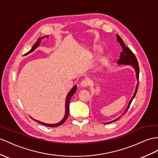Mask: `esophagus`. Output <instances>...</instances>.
<instances>
[{"label": "esophagus", "mask_w": 158, "mask_h": 158, "mask_svg": "<svg viewBox=\"0 0 158 158\" xmlns=\"http://www.w3.org/2000/svg\"><path fill=\"white\" fill-rule=\"evenodd\" d=\"M88 84H89V83H88L87 80H83L81 83H80V86L82 88H86L88 86Z\"/></svg>", "instance_id": "obj_1"}]
</instances>
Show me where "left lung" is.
<instances>
[{
  "instance_id": "1",
  "label": "left lung",
  "mask_w": 158,
  "mask_h": 158,
  "mask_svg": "<svg viewBox=\"0 0 158 158\" xmlns=\"http://www.w3.org/2000/svg\"><path fill=\"white\" fill-rule=\"evenodd\" d=\"M117 41L118 42L119 44H120L121 46L123 48V51L121 53V55H120V58L118 59V64H125V65H131V66H132L134 68H135V70L136 72V77H137V86H136V89L135 91L134 92V94L132 97L131 99L130 100V101L128 104V106L127 107V109L125 110V112L123 113L122 114H125L127 110L129 109V106L131 103L133 99L134 98V97H135V95L137 94V89H138V86H139V64H138V61L137 60L135 56L134 55V53L132 52L131 50L129 48L126 47L123 41L121 38V37L118 35H117ZM121 117V115L119 117H118L117 118L114 119V120L112 121H110L108 123H113L114 121H117L118 119Z\"/></svg>"
}]
</instances>
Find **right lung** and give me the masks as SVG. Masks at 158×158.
<instances>
[{"label": "right lung", "mask_w": 158, "mask_h": 158, "mask_svg": "<svg viewBox=\"0 0 158 158\" xmlns=\"http://www.w3.org/2000/svg\"><path fill=\"white\" fill-rule=\"evenodd\" d=\"M45 37H48V36H44V37H41L39 38V39L37 40V41L36 42L35 44H34V45L33 46L32 48L31 49L30 51H29L27 53H26V54L27 55V54H29V53L33 52L34 51V50L35 49L38 47V46H39V45H40V42H41V40L42 39H44V38ZM76 90H77V86H76V85H75L74 87H73V88H72V90H71L70 92H69V93H68V95H67L66 98V111H65V115H64V118H63L62 119H61V121H60L59 123H56V124H48V123H42V122H41V121L35 120V119L32 118L33 120L39 123H40V124H41V125H45V126H46V127H58V126H60V125H62V124L64 123L65 121H66V120L68 117V114H69V104H70V99H71L73 95L74 94V93L76 92Z\"/></svg>", "instance_id": "obj_1"}]
</instances>
